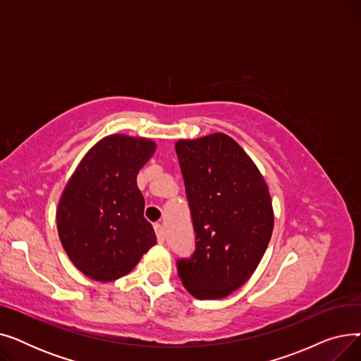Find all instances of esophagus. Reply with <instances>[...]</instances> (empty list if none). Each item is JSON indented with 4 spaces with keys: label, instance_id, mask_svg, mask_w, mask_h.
I'll return each instance as SVG.
<instances>
[{
    "label": "esophagus",
    "instance_id": "34e87169",
    "mask_svg": "<svg viewBox=\"0 0 361 361\" xmlns=\"http://www.w3.org/2000/svg\"><path fill=\"white\" fill-rule=\"evenodd\" d=\"M155 233H157V238H158V243H164L165 240V235H164V226L161 224H155Z\"/></svg>",
    "mask_w": 361,
    "mask_h": 361
}]
</instances>
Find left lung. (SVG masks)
Instances as JSON below:
<instances>
[{
  "mask_svg": "<svg viewBox=\"0 0 361 361\" xmlns=\"http://www.w3.org/2000/svg\"><path fill=\"white\" fill-rule=\"evenodd\" d=\"M176 152L196 231L192 259L178 260L184 288L219 300L247 282L268 249L274 207L267 180L225 133L181 139Z\"/></svg>",
  "mask_w": 361,
  "mask_h": 361,
  "instance_id": "8db88e82",
  "label": "left lung"
}]
</instances>
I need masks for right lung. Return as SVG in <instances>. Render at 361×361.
<instances>
[{
	"instance_id": "obj_1",
	"label": "right lung",
	"mask_w": 361,
	"mask_h": 361,
	"mask_svg": "<svg viewBox=\"0 0 361 361\" xmlns=\"http://www.w3.org/2000/svg\"><path fill=\"white\" fill-rule=\"evenodd\" d=\"M155 150L154 140L116 133L94 143L68 178L56 230L68 259L87 278L116 281L157 244L137 187L139 171Z\"/></svg>"
}]
</instances>
